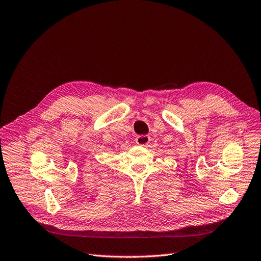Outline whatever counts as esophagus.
Returning <instances> with one entry per match:
<instances>
[{
  "label": "esophagus",
  "instance_id": "34e87169",
  "mask_svg": "<svg viewBox=\"0 0 261 261\" xmlns=\"http://www.w3.org/2000/svg\"><path fill=\"white\" fill-rule=\"evenodd\" d=\"M150 141H151L150 137L149 136H144V135L143 136H138L137 139H136V142L139 145H146V144L150 143Z\"/></svg>",
  "mask_w": 261,
  "mask_h": 261
}]
</instances>
